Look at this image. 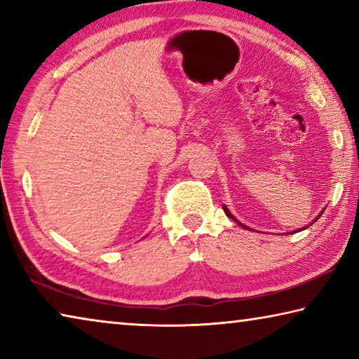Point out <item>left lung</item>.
I'll return each mask as SVG.
<instances>
[{
	"instance_id": "left-lung-1",
	"label": "left lung",
	"mask_w": 359,
	"mask_h": 359,
	"mask_svg": "<svg viewBox=\"0 0 359 359\" xmlns=\"http://www.w3.org/2000/svg\"><path fill=\"white\" fill-rule=\"evenodd\" d=\"M223 210H224V214H226V215H228V217H229V218H233V220H234V222H236V223H239V224H241V226H242V228H247V226H245V224H242V223H241V222H238V220H236V218H234V217H233V215H231V212H229V210H228V209H226V208H223Z\"/></svg>"
}]
</instances>
